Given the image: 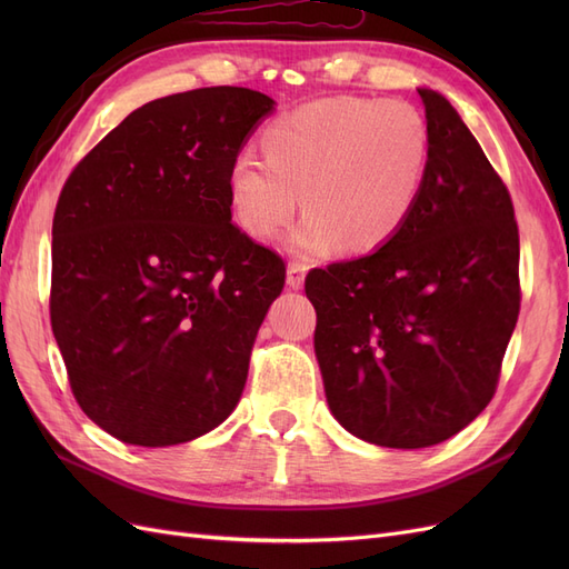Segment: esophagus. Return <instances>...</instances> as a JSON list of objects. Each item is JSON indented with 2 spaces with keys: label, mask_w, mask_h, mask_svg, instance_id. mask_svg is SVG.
I'll list each match as a JSON object with an SVG mask.
<instances>
[{
  "label": "esophagus",
  "mask_w": 569,
  "mask_h": 569,
  "mask_svg": "<svg viewBox=\"0 0 569 569\" xmlns=\"http://www.w3.org/2000/svg\"><path fill=\"white\" fill-rule=\"evenodd\" d=\"M303 280H306V266L291 261L287 266V287L297 291V289L303 287Z\"/></svg>",
  "instance_id": "esophagus-1"
}]
</instances>
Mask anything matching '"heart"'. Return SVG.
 I'll return each instance as SVG.
<instances>
[{"label":"heart","instance_id":"1","mask_svg":"<svg viewBox=\"0 0 569 569\" xmlns=\"http://www.w3.org/2000/svg\"><path fill=\"white\" fill-rule=\"evenodd\" d=\"M268 157L239 149L228 197L239 228L266 239L299 203L306 216L287 249L322 256L341 247L370 253L403 230L422 197L432 132L401 99L327 97L274 118L263 132Z\"/></svg>","mask_w":569,"mask_h":569}]
</instances>
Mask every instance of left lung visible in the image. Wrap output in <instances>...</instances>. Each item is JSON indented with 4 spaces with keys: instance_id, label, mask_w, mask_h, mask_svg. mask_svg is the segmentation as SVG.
Returning a JSON list of instances; mask_svg holds the SVG:
<instances>
[{
    "instance_id": "1",
    "label": "left lung",
    "mask_w": 569,
    "mask_h": 569,
    "mask_svg": "<svg viewBox=\"0 0 569 569\" xmlns=\"http://www.w3.org/2000/svg\"><path fill=\"white\" fill-rule=\"evenodd\" d=\"M432 159L389 244L306 278L327 403L353 437L425 449L496 393L520 313V234L508 187L451 101L418 90Z\"/></svg>"
}]
</instances>
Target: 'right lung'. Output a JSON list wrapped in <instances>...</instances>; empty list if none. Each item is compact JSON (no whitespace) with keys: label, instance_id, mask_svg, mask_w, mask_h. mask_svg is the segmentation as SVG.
I'll use <instances>...</instances> for the list:
<instances>
[{"label":"right lung","instance_id":"add662e5","mask_svg":"<svg viewBox=\"0 0 569 569\" xmlns=\"http://www.w3.org/2000/svg\"><path fill=\"white\" fill-rule=\"evenodd\" d=\"M272 109L228 84L153 99L61 189L51 330L78 406L120 441H192L239 403L284 261L232 222L228 170Z\"/></svg>","mask_w":569,"mask_h":569}]
</instances>
